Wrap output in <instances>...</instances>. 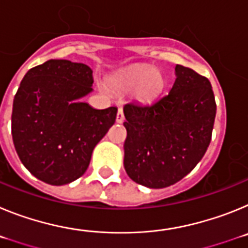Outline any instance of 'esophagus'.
I'll use <instances>...</instances> for the list:
<instances>
[{"instance_id":"esophagus-1","label":"esophagus","mask_w":248,"mask_h":248,"mask_svg":"<svg viewBox=\"0 0 248 248\" xmlns=\"http://www.w3.org/2000/svg\"><path fill=\"white\" fill-rule=\"evenodd\" d=\"M124 122V113H123V109H119L117 113V123H123Z\"/></svg>"}]
</instances>
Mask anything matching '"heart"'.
<instances>
[{
  "instance_id": "b5f03b06",
  "label": "heart",
  "mask_w": 248,
  "mask_h": 248,
  "mask_svg": "<svg viewBox=\"0 0 248 248\" xmlns=\"http://www.w3.org/2000/svg\"><path fill=\"white\" fill-rule=\"evenodd\" d=\"M110 84L119 91L137 89L138 97L143 100H151L159 97L165 87L163 73L148 64H139L129 68L119 76L114 77Z\"/></svg>"
}]
</instances>
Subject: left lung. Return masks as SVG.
I'll use <instances>...</instances> for the list:
<instances>
[{"instance_id": "left-lung-1", "label": "left lung", "mask_w": 248, "mask_h": 248, "mask_svg": "<svg viewBox=\"0 0 248 248\" xmlns=\"http://www.w3.org/2000/svg\"><path fill=\"white\" fill-rule=\"evenodd\" d=\"M169 94L151 104L124 105V168L150 189L174 185L202 159L211 141L216 103L210 80L176 64Z\"/></svg>"}]
</instances>
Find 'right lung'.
<instances>
[{"mask_svg":"<svg viewBox=\"0 0 248 248\" xmlns=\"http://www.w3.org/2000/svg\"><path fill=\"white\" fill-rule=\"evenodd\" d=\"M93 71L67 59H49L23 77L13 99L12 138L22 164L49 185L82 176L118 109L80 102L93 91Z\"/></svg>","mask_w":248,"mask_h":248,"instance_id":"add662e5","label":"right lung"}]
</instances>
